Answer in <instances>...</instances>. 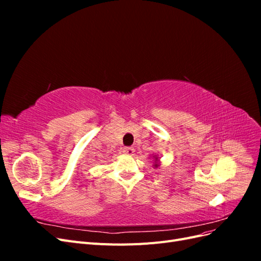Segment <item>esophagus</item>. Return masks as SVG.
I'll list each match as a JSON object with an SVG mask.
<instances>
[{"label": "esophagus", "instance_id": "esophagus-1", "mask_svg": "<svg viewBox=\"0 0 261 261\" xmlns=\"http://www.w3.org/2000/svg\"><path fill=\"white\" fill-rule=\"evenodd\" d=\"M123 152H124L125 154L132 155L134 152H135V149H134L133 147H124V148H123Z\"/></svg>", "mask_w": 261, "mask_h": 261}]
</instances>
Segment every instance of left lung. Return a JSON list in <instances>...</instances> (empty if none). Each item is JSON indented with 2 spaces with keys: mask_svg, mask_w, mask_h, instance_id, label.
Here are the masks:
<instances>
[{
  "mask_svg": "<svg viewBox=\"0 0 261 261\" xmlns=\"http://www.w3.org/2000/svg\"><path fill=\"white\" fill-rule=\"evenodd\" d=\"M154 167H158V164H154Z\"/></svg>",
  "mask_w": 261,
  "mask_h": 261,
  "instance_id": "1",
  "label": "left lung"
}]
</instances>
